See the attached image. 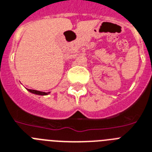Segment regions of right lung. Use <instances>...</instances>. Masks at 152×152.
<instances>
[{
    "instance_id": "obj_1",
    "label": "right lung",
    "mask_w": 152,
    "mask_h": 152,
    "mask_svg": "<svg viewBox=\"0 0 152 152\" xmlns=\"http://www.w3.org/2000/svg\"><path fill=\"white\" fill-rule=\"evenodd\" d=\"M30 93H33V94H36V95H39V96H45L48 95L50 92L48 93H45V92H41V91H37V90H34V89H27Z\"/></svg>"
}]
</instances>
